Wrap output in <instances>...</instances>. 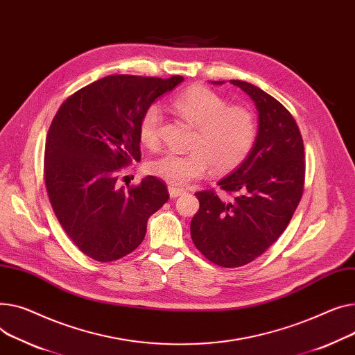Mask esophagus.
Listing matches in <instances>:
<instances>
[{"mask_svg": "<svg viewBox=\"0 0 355 355\" xmlns=\"http://www.w3.org/2000/svg\"><path fill=\"white\" fill-rule=\"evenodd\" d=\"M168 193H170L171 198H177V197L185 194V191L181 190V188H174V187H168Z\"/></svg>", "mask_w": 355, "mask_h": 355, "instance_id": "obj_1", "label": "esophagus"}]
</instances>
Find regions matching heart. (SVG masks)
Returning <instances> with one entry per match:
<instances>
[{"label": "heart", "mask_w": 355, "mask_h": 355, "mask_svg": "<svg viewBox=\"0 0 355 355\" xmlns=\"http://www.w3.org/2000/svg\"><path fill=\"white\" fill-rule=\"evenodd\" d=\"M174 111L196 128L187 154L167 151L148 162V173L173 187H182L205 174L209 164L217 173L234 170L250 154L257 124L252 112L244 107L228 105L209 88L193 87L173 101ZM161 110L150 105L138 124L141 143L148 148L158 146Z\"/></svg>", "instance_id": "b5f03b06"}]
</instances>
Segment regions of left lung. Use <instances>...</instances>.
<instances>
[{
  "instance_id": "obj_1",
  "label": "left lung",
  "mask_w": 355,
  "mask_h": 355,
  "mask_svg": "<svg viewBox=\"0 0 355 355\" xmlns=\"http://www.w3.org/2000/svg\"><path fill=\"white\" fill-rule=\"evenodd\" d=\"M230 83L254 101L257 137L240 167L218 181L234 197L224 200L211 190L196 193L200 209L191 220L196 247L225 268L254 261L277 241L301 200L305 177L302 138L288 110L250 83Z\"/></svg>"
}]
</instances>
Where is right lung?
<instances>
[{
  "mask_svg": "<svg viewBox=\"0 0 355 355\" xmlns=\"http://www.w3.org/2000/svg\"><path fill=\"white\" fill-rule=\"evenodd\" d=\"M184 81L110 76L67 98L49 130L44 175L55 216L89 258L110 263L143 243L147 221L170 196L148 175L118 187V171L141 159L138 124L143 112Z\"/></svg>",
  "mask_w": 355,
  "mask_h": 355,
  "instance_id": "1",
  "label": "right lung"
}]
</instances>
